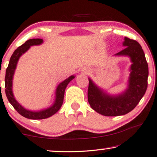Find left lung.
<instances>
[{
    "instance_id": "1",
    "label": "left lung",
    "mask_w": 157,
    "mask_h": 157,
    "mask_svg": "<svg viewBox=\"0 0 157 157\" xmlns=\"http://www.w3.org/2000/svg\"><path fill=\"white\" fill-rule=\"evenodd\" d=\"M123 45L125 48L115 55L129 56L132 62L129 87L123 94L117 96L109 95L88 78V103L92 109L105 116H119L129 113L140 103L147 88L148 63L142 47L137 41L128 37H124Z\"/></svg>"
}]
</instances>
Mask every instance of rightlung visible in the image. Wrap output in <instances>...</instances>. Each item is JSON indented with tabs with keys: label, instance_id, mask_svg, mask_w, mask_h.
Returning <instances> with one entry per match:
<instances>
[{
	"label": "right lung",
	"instance_id": "add662e5",
	"mask_svg": "<svg viewBox=\"0 0 157 157\" xmlns=\"http://www.w3.org/2000/svg\"><path fill=\"white\" fill-rule=\"evenodd\" d=\"M43 42L42 39H31L28 40L22 44L21 46L15 49V52L11 56L10 62H9L8 67L7 68L6 71V77H5V91L6 94L8 98V101L13 106L17 112L26 118L33 120H41L45 119L49 117L52 116L54 114L57 112L59 110L61 107L62 105L63 101V96H64L65 89L69 83L71 81L72 79L74 78V76H71L69 77L65 81H63L62 83H61L58 86L56 92V101L53 105L50 108L46 109V110H43L39 111V112H33V111H29L25 109L23 107H22L19 103L16 101L13 96V91H12V83H13V76L14 74L15 69L16 68V65L17 61L19 59L20 56L24 54L25 52H27L29 49L30 46L33 45H38L42 44Z\"/></svg>",
	"mask_w": 157,
	"mask_h": 157
}]
</instances>
